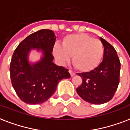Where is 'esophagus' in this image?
I'll return each instance as SVG.
<instances>
[{"label":"esophagus","instance_id":"obj_1","mask_svg":"<svg viewBox=\"0 0 130 130\" xmlns=\"http://www.w3.org/2000/svg\"><path fill=\"white\" fill-rule=\"evenodd\" d=\"M69 74H70V75H71V76H74V75H75V72H73V71H72V70H69Z\"/></svg>","mask_w":130,"mask_h":130}]
</instances>
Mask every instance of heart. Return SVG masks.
<instances>
[{
    "label": "heart",
    "mask_w": 130,
    "mask_h": 130,
    "mask_svg": "<svg viewBox=\"0 0 130 130\" xmlns=\"http://www.w3.org/2000/svg\"><path fill=\"white\" fill-rule=\"evenodd\" d=\"M104 54V48L100 40L84 33L68 35L63 38L62 45L56 43L53 47V54L59 63L63 65L73 56V64L83 72L96 69Z\"/></svg>",
    "instance_id": "1"
}]
</instances>
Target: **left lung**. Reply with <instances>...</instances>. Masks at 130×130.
<instances>
[{"label":"left lung","mask_w":130,"mask_h":130,"mask_svg":"<svg viewBox=\"0 0 130 130\" xmlns=\"http://www.w3.org/2000/svg\"><path fill=\"white\" fill-rule=\"evenodd\" d=\"M104 47L102 62L89 72L79 73L82 85L76 89L78 95L87 102L102 104L113 98L119 83L121 63L115 49L100 37Z\"/></svg>","instance_id":"obj_1"}]
</instances>
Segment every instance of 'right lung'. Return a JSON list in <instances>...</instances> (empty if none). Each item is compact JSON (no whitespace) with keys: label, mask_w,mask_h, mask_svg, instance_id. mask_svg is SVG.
Wrapping results in <instances>:
<instances>
[{"label":"right lung","mask_w":130,"mask_h":130,"mask_svg":"<svg viewBox=\"0 0 130 130\" xmlns=\"http://www.w3.org/2000/svg\"><path fill=\"white\" fill-rule=\"evenodd\" d=\"M56 39L54 31L40 30L26 37L13 54L10 64L12 86L19 98L28 104L45 102L62 79L70 78L68 69L53 62L52 52ZM35 49L41 53V58L32 62L29 54Z\"/></svg>","instance_id":"1"}]
</instances>
